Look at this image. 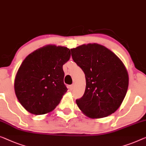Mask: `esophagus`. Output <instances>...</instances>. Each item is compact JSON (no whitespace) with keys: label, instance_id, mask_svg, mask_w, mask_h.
Returning a JSON list of instances; mask_svg holds the SVG:
<instances>
[{"label":"esophagus","instance_id":"34e87169","mask_svg":"<svg viewBox=\"0 0 146 146\" xmlns=\"http://www.w3.org/2000/svg\"><path fill=\"white\" fill-rule=\"evenodd\" d=\"M74 84H72V85H70V86H69L70 90H72L73 89H74Z\"/></svg>","mask_w":146,"mask_h":146}]
</instances>
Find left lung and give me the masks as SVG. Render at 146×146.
I'll use <instances>...</instances> for the list:
<instances>
[{"label":"left lung","mask_w":146,"mask_h":146,"mask_svg":"<svg viewBox=\"0 0 146 146\" xmlns=\"http://www.w3.org/2000/svg\"><path fill=\"white\" fill-rule=\"evenodd\" d=\"M73 60L85 74L84 96L76 99L80 109L92 119L106 117L119 108L128 87L126 67L116 54L98 43L71 48Z\"/></svg>","instance_id":"left-lung-1"}]
</instances>
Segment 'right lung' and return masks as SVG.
<instances>
[{
  "mask_svg": "<svg viewBox=\"0 0 146 146\" xmlns=\"http://www.w3.org/2000/svg\"><path fill=\"white\" fill-rule=\"evenodd\" d=\"M70 58L69 48L46 45L26 56L14 80L19 102L27 111L39 115L56 108L68 89L62 66Z\"/></svg>",
  "mask_w": 146,
  "mask_h": 146,
  "instance_id": "right-lung-1",
  "label": "right lung"
}]
</instances>
